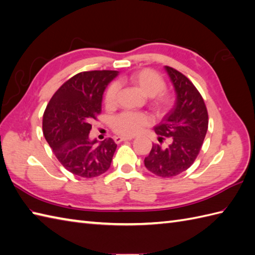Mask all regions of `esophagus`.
Instances as JSON below:
<instances>
[{
	"label": "esophagus",
	"instance_id": "esophagus-1",
	"mask_svg": "<svg viewBox=\"0 0 255 255\" xmlns=\"http://www.w3.org/2000/svg\"><path fill=\"white\" fill-rule=\"evenodd\" d=\"M132 138H129V137H122V136H117V137H115V142L116 143H121V142H123V141H127V140H131Z\"/></svg>",
	"mask_w": 255,
	"mask_h": 255
}]
</instances>
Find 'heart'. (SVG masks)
<instances>
[{
    "mask_svg": "<svg viewBox=\"0 0 255 255\" xmlns=\"http://www.w3.org/2000/svg\"><path fill=\"white\" fill-rule=\"evenodd\" d=\"M125 80L137 86L144 95L149 96V106L156 115H162L173 105V95L165 90V82L161 75L151 69H142L127 75ZM117 86L108 85L104 95L106 108H113L116 104ZM149 124V118L143 113L124 112L115 116L112 121L113 130L122 136L130 137L141 131Z\"/></svg>",
    "mask_w": 255,
    "mask_h": 255,
    "instance_id": "b5f03b06",
    "label": "heart"
}]
</instances>
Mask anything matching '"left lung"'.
<instances>
[{
  "label": "left lung",
  "mask_w": 255,
  "mask_h": 255,
  "mask_svg": "<svg viewBox=\"0 0 255 255\" xmlns=\"http://www.w3.org/2000/svg\"><path fill=\"white\" fill-rule=\"evenodd\" d=\"M174 85L175 105L154 127L159 143H153L144 165L160 177L176 176L196 160L208 129V113L198 90L177 70L165 67ZM166 139L167 146L163 144Z\"/></svg>",
  "instance_id": "obj_1"
}]
</instances>
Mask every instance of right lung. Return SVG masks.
Returning a JSON list of instances; mask_svg holds the SVG:
<instances>
[{"mask_svg": "<svg viewBox=\"0 0 255 255\" xmlns=\"http://www.w3.org/2000/svg\"><path fill=\"white\" fill-rule=\"evenodd\" d=\"M117 74L112 70L75 74L57 90L46 107L44 136L59 162L74 175L91 178L110 169L117 144L108 138L96 145L89 133L92 121L102 112L103 93Z\"/></svg>", "mask_w": 255, "mask_h": 255, "instance_id": "obj_1", "label": "right lung"}]
</instances>
